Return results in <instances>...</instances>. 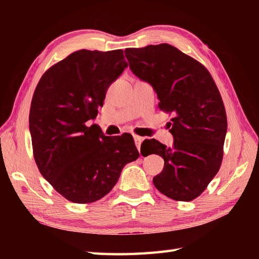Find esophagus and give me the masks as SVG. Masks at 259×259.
Segmentation results:
<instances>
[{
  "mask_svg": "<svg viewBox=\"0 0 259 259\" xmlns=\"http://www.w3.org/2000/svg\"><path fill=\"white\" fill-rule=\"evenodd\" d=\"M134 140H135V145H136V147H137V149H138V151H139V150H140V145H142V142L144 140V138L140 137V136L135 135V136H134Z\"/></svg>",
  "mask_w": 259,
  "mask_h": 259,
  "instance_id": "1",
  "label": "esophagus"
}]
</instances>
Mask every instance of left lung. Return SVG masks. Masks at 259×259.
I'll use <instances>...</instances> for the list:
<instances>
[{
	"label": "left lung",
	"mask_w": 259,
	"mask_h": 259,
	"mask_svg": "<svg viewBox=\"0 0 259 259\" xmlns=\"http://www.w3.org/2000/svg\"><path fill=\"white\" fill-rule=\"evenodd\" d=\"M132 72L152 85L159 108L173 113V147L148 140L164 159L153 177L156 189L175 201L189 202L206 189L222 165L227 133L223 99L208 70L169 44L124 51Z\"/></svg>",
	"instance_id": "8db88e82"
}]
</instances>
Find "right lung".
Listing matches in <instances>:
<instances>
[{"label":"right lung","instance_id":"1","mask_svg":"<svg viewBox=\"0 0 259 259\" xmlns=\"http://www.w3.org/2000/svg\"><path fill=\"white\" fill-rule=\"evenodd\" d=\"M126 67L122 50H81L46 70L36 85L29 115L34 160L54 189L73 203L104 198L139 156L131 134L109 137L85 124Z\"/></svg>","mask_w":259,"mask_h":259}]
</instances>
